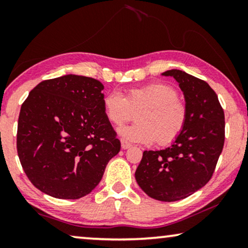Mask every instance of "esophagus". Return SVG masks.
Wrapping results in <instances>:
<instances>
[{"mask_svg":"<svg viewBox=\"0 0 248 248\" xmlns=\"http://www.w3.org/2000/svg\"><path fill=\"white\" fill-rule=\"evenodd\" d=\"M121 144H122V149H124V150H126V149L131 148V143L130 142H127L125 139H121Z\"/></svg>","mask_w":248,"mask_h":248,"instance_id":"1","label":"esophagus"}]
</instances>
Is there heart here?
<instances>
[{"label":"heart","mask_w":248,"mask_h":248,"mask_svg":"<svg viewBox=\"0 0 248 248\" xmlns=\"http://www.w3.org/2000/svg\"><path fill=\"white\" fill-rule=\"evenodd\" d=\"M105 116L111 124L122 125L130 121L133 111L138 123L118 130L122 137L137 143L160 145L174 142L184 131L187 109L178 100L174 88L165 83H150L126 90L125 97L110 91L103 99Z\"/></svg>","instance_id":"1"}]
</instances>
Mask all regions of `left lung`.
<instances>
[{"label":"left lung","mask_w":248,"mask_h":248,"mask_svg":"<svg viewBox=\"0 0 248 248\" xmlns=\"http://www.w3.org/2000/svg\"><path fill=\"white\" fill-rule=\"evenodd\" d=\"M185 97L187 122L170 147L144 151L135 179L145 194L164 202L185 199L203 187L215 172L225 143V113L205 81L169 70Z\"/></svg>","instance_id":"1"}]
</instances>
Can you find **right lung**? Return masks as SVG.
Segmentation results:
<instances>
[{
  "instance_id": "add662e5",
  "label": "right lung",
  "mask_w": 248,
  "mask_h": 248,
  "mask_svg": "<svg viewBox=\"0 0 248 248\" xmlns=\"http://www.w3.org/2000/svg\"><path fill=\"white\" fill-rule=\"evenodd\" d=\"M104 86L67 74L42 81L20 109L16 150L27 177L53 198L76 200L93 191L121 150L103 110Z\"/></svg>"
}]
</instances>
